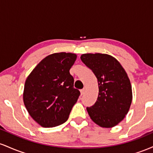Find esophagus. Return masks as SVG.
Returning <instances> with one entry per match:
<instances>
[{
    "label": "esophagus",
    "instance_id": "1",
    "mask_svg": "<svg viewBox=\"0 0 153 153\" xmlns=\"http://www.w3.org/2000/svg\"><path fill=\"white\" fill-rule=\"evenodd\" d=\"M85 88H82V90H80V94H81V95H83L84 94H85Z\"/></svg>",
    "mask_w": 153,
    "mask_h": 153
}]
</instances>
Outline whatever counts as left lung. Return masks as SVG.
<instances>
[{
	"mask_svg": "<svg viewBox=\"0 0 153 153\" xmlns=\"http://www.w3.org/2000/svg\"><path fill=\"white\" fill-rule=\"evenodd\" d=\"M82 62L97 78L99 96L86 109L91 119L101 127L111 128L127 114L132 100L130 80L117 59L106 54H83Z\"/></svg>",
	"mask_w": 153,
	"mask_h": 153,
	"instance_id": "obj_1",
	"label": "left lung"
}]
</instances>
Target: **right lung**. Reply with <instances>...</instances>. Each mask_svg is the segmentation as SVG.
<instances>
[{
	"label": "right lung",
	"mask_w": 153,
	"mask_h": 153,
	"mask_svg": "<svg viewBox=\"0 0 153 153\" xmlns=\"http://www.w3.org/2000/svg\"><path fill=\"white\" fill-rule=\"evenodd\" d=\"M77 55L59 52L47 56L31 71L24 85L26 110L43 127L60 125L68 120L80 93L75 88L70 69Z\"/></svg>",
	"instance_id": "1"
}]
</instances>
